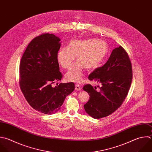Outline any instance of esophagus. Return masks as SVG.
Returning a JSON list of instances; mask_svg holds the SVG:
<instances>
[{
	"mask_svg": "<svg viewBox=\"0 0 152 152\" xmlns=\"http://www.w3.org/2000/svg\"><path fill=\"white\" fill-rule=\"evenodd\" d=\"M75 90H77V91H80V90H81V87H80V85H79V84H75Z\"/></svg>",
	"mask_w": 152,
	"mask_h": 152,
	"instance_id": "1",
	"label": "esophagus"
}]
</instances>
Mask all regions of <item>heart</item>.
<instances>
[{
	"mask_svg": "<svg viewBox=\"0 0 152 152\" xmlns=\"http://www.w3.org/2000/svg\"><path fill=\"white\" fill-rule=\"evenodd\" d=\"M107 52L106 43L100 40L88 39L72 40L68 47L60 49L57 53V61L64 69L69 68L75 57L77 62L65 75L68 82L80 83L83 77V71L97 68L103 60Z\"/></svg>",
	"mask_w": 152,
	"mask_h": 152,
	"instance_id": "heart-1",
	"label": "heart"
}]
</instances>
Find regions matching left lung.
Listing matches in <instances>:
<instances>
[{
  "instance_id": "obj_1",
  "label": "left lung",
  "mask_w": 152,
  "mask_h": 152,
  "mask_svg": "<svg viewBox=\"0 0 152 152\" xmlns=\"http://www.w3.org/2000/svg\"><path fill=\"white\" fill-rule=\"evenodd\" d=\"M88 79L102 86L99 91L90 84L83 87L90 96L84 105L87 113L100 119L114 112L126 98L132 79L131 63L126 51L121 46L114 49L106 63L91 73Z\"/></svg>"
}]
</instances>
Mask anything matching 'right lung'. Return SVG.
Wrapping results in <instances>:
<instances>
[{
  "mask_svg": "<svg viewBox=\"0 0 152 152\" xmlns=\"http://www.w3.org/2000/svg\"><path fill=\"white\" fill-rule=\"evenodd\" d=\"M60 41L53 34L35 37L28 45L20 62L21 90L29 104L44 114L56 113L75 88L74 83L52 86L62 77L56 58Z\"/></svg>",
  "mask_w": 152,
  "mask_h": 152,
  "instance_id": "obj_1",
  "label": "right lung"
}]
</instances>
